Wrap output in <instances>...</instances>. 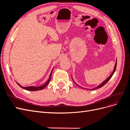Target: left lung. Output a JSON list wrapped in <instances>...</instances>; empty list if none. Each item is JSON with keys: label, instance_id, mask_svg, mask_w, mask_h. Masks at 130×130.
<instances>
[{"label": "left lung", "instance_id": "left-lung-1", "mask_svg": "<svg viewBox=\"0 0 130 130\" xmlns=\"http://www.w3.org/2000/svg\"><path fill=\"white\" fill-rule=\"evenodd\" d=\"M116 67H117V61H116V64H115V68H114V70H113V72H112V73L111 74V75H110L107 79H106V80H105L103 83L102 84H101L100 85H99L97 87H96V88H93V89H98V88H100V87H103V86H104L106 83H107V82L109 81V80L110 79V78H111V77H112V76H113V74L115 73V71H116Z\"/></svg>", "mask_w": 130, "mask_h": 130}]
</instances>
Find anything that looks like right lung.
I'll use <instances>...</instances> for the list:
<instances>
[{
  "instance_id": "add662e5",
  "label": "right lung",
  "mask_w": 130,
  "mask_h": 130,
  "mask_svg": "<svg viewBox=\"0 0 130 130\" xmlns=\"http://www.w3.org/2000/svg\"><path fill=\"white\" fill-rule=\"evenodd\" d=\"M52 71H53V70H52ZM52 72H51L50 75V76H49V78L48 80L47 81V82H46V83H45L44 85H42V86H40V87H34V86H29V87H22V86H21L20 85H19V84L17 83V84L19 86H20L21 87H22V88L24 89H26V90H30V91H34V90H42V89H43V88H44L46 87V86H47V85H48V84L49 83V82H50V79H51V76H52Z\"/></svg>"
}]
</instances>
